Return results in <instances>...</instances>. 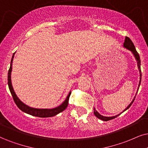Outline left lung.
I'll use <instances>...</instances> for the list:
<instances>
[{"label": "left lung", "mask_w": 148, "mask_h": 148, "mask_svg": "<svg viewBox=\"0 0 148 148\" xmlns=\"http://www.w3.org/2000/svg\"><path fill=\"white\" fill-rule=\"evenodd\" d=\"M124 47L126 48L127 49L130 50V51H132V53L134 54V57H135L136 61H137V62H138V67H139V70H140V72H141V78H140V79H141V60H140L139 55V53H138V52H137V51H136V48H135V47H134V44H133V43H132L131 40H130V39L128 37H126V38H125V41H124ZM140 84H141V80H140L139 85H140ZM134 100H133V101H132L131 103L130 104V105H129V106H128V107H127V108H126V110L128 109V108L129 107H130V106L132 105V104L133 103ZM124 111H125V110H124ZM94 115H96V117H98V118L102 119V120H103V121H108V120H111V119H114V118H115V117H117V116L119 115H116V116H113V117H104V116L100 115V114H99V113H98V112H97V111H96V110H95V108H94Z\"/></svg>", "instance_id": "left-lung-1"}]
</instances>
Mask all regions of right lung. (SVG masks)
<instances>
[{
    "instance_id": "add662e5",
    "label": "right lung",
    "mask_w": 148,
    "mask_h": 148,
    "mask_svg": "<svg viewBox=\"0 0 148 148\" xmlns=\"http://www.w3.org/2000/svg\"><path fill=\"white\" fill-rule=\"evenodd\" d=\"M14 54L12 56V61H11V65L10 68H9V72H8V77H7V80H8V85H9V89L11 93H12L13 99H14L15 103L20 108L21 111H22L24 113H27L29 115L36 116V117H53L56 115H57L58 113H61L64 111V110L68 107V102H69V98H70L71 93H69V95L67 97V98L65 99V100L63 102L62 104H61L60 106H58L57 108H52V109H38V108H31L29 106H28L24 104L23 102H22L21 101L19 100V98L17 97V96L15 93L14 89H13L12 82H11V72H12V61H13V58L14 57Z\"/></svg>"
}]
</instances>
